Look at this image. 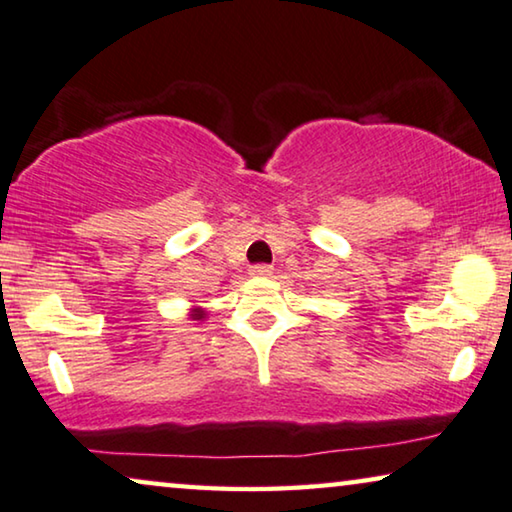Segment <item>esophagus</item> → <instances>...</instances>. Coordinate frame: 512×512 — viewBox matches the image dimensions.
Returning <instances> with one entry per match:
<instances>
[{"label":"esophagus","instance_id":"esophagus-1","mask_svg":"<svg viewBox=\"0 0 512 512\" xmlns=\"http://www.w3.org/2000/svg\"><path fill=\"white\" fill-rule=\"evenodd\" d=\"M250 276H255V278L271 276V266L269 264H253L250 266Z\"/></svg>","mask_w":512,"mask_h":512}]
</instances>
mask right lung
Returning a JSON list of instances; mask_svg holds the SVG:
<instances>
[{
  "label": "right lung",
  "instance_id": "obj_1",
  "mask_svg": "<svg viewBox=\"0 0 512 512\" xmlns=\"http://www.w3.org/2000/svg\"><path fill=\"white\" fill-rule=\"evenodd\" d=\"M195 319H202V312H197V315H195Z\"/></svg>",
  "mask_w": 512,
  "mask_h": 512
}]
</instances>
